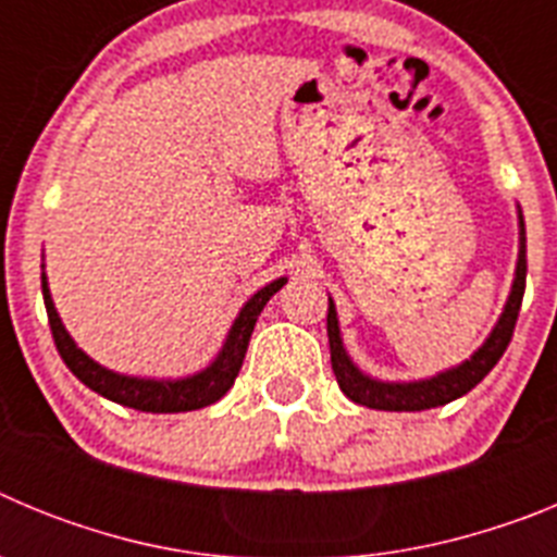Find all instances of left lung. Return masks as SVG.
Wrapping results in <instances>:
<instances>
[{
    "mask_svg": "<svg viewBox=\"0 0 557 557\" xmlns=\"http://www.w3.org/2000/svg\"><path fill=\"white\" fill-rule=\"evenodd\" d=\"M524 282H528V236H524V218H521L519 209V259H516L513 284H510V295L508 301H505V309H502L499 321L491 329L485 343L469 359H462L460 366L435 373L430 379H416V382H382V379H373L366 371H359L354 366V359L348 357L346 346H343L337 309H334V301L329 298V351H332V371L337 376L339 391L346 393L351 401H357V405L391 412L432 410V407L449 405L455 398L466 396L471 387H476L482 379L488 376L491 368L499 362V357L508 348L510 337H513L516 318H519L521 298H524Z\"/></svg>",
    "mask_w": 557,
    "mask_h": 557,
    "instance_id": "8db88e82",
    "label": "left lung"
}]
</instances>
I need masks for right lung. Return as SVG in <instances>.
I'll use <instances>...</instances> for the list:
<instances>
[{
    "mask_svg": "<svg viewBox=\"0 0 557 557\" xmlns=\"http://www.w3.org/2000/svg\"><path fill=\"white\" fill-rule=\"evenodd\" d=\"M284 284H287V278L282 275V278L264 284L259 293L250 295L248 301H245V307L239 309V314L234 318V323H231L228 337H225L220 354L211 359L203 371L181 379H150L127 376V373L111 371V368L95 362L83 348H77L72 334L63 326L55 304H52L47 273H41V293L44 307H47L49 314V329H52L58 354L63 357L69 371L75 373L83 385L91 387V391L100 393V396H106L108 401H116V405L133 407V410L141 412H189L214 405L218 398H223L225 393L231 391V385H234L239 368H243V359L245 351H248V339L250 334H253L256 318L262 314L264 304H268Z\"/></svg>",
    "mask_w": 557,
    "mask_h": 557,
    "instance_id": "1",
    "label": "right lung"
}]
</instances>
